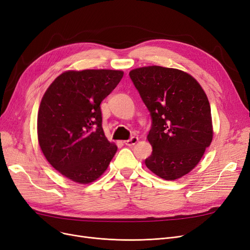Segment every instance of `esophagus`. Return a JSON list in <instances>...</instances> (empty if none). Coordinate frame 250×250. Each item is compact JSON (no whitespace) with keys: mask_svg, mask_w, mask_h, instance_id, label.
Wrapping results in <instances>:
<instances>
[{"mask_svg":"<svg viewBox=\"0 0 250 250\" xmlns=\"http://www.w3.org/2000/svg\"><path fill=\"white\" fill-rule=\"evenodd\" d=\"M137 142H138V138H137V137H132L131 139H128V140L125 141V144L127 145V146H133V145H135Z\"/></svg>","mask_w":250,"mask_h":250,"instance_id":"34e87169","label":"esophagus"}]
</instances>
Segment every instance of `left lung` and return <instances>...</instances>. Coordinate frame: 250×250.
I'll return each instance as SVG.
<instances>
[{
    "instance_id": "1",
    "label": "left lung",
    "mask_w": 250,
    "mask_h": 250,
    "mask_svg": "<svg viewBox=\"0 0 250 250\" xmlns=\"http://www.w3.org/2000/svg\"><path fill=\"white\" fill-rule=\"evenodd\" d=\"M128 75L151 116L147 139L152 153L145 160L146 167L166 180L184 176L201 161L213 137L205 91L177 69L149 66Z\"/></svg>"
}]
</instances>
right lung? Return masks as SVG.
<instances>
[{
  "label": "right lung",
  "mask_w": 250,
  "mask_h": 250,
  "mask_svg": "<svg viewBox=\"0 0 250 250\" xmlns=\"http://www.w3.org/2000/svg\"><path fill=\"white\" fill-rule=\"evenodd\" d=\"M123 71L63 72L49 85L38 112V140L52 167L86 184L103 174L117 150L102 127L101 103L122 80Z\"/></svg>",
  "instance_id": "add662e5"
}]
</instances>
